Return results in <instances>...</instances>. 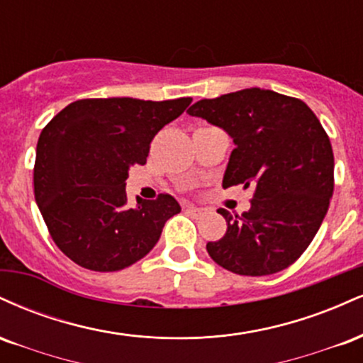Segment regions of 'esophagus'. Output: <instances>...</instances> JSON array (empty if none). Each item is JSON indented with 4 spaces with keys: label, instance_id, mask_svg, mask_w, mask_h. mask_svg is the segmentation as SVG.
I'll list each match as a JSON object with an SVG mask.
<instances>
[{
    "label": "esophagus",
    "instance_id": "esophagus-1",
    "mask_svg": "<svg viewBox=\"0 0 363 363\" xmlns=\"http://www.w3.org/2000/svg\"><path fill=\"white\" fill-rule=\"evenodd\" d=\"M186 211L187 213H191L193 216H201L203 213H205V210H203V208H199V206H193V205H189L186 208Z\"/></svg>",
    "mask_w": 363,
    "mask_h": 363
}]
</instances>
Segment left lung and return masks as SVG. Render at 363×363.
Wrapping results in <instances>:
<instances>
[{
    "mask_svg": "<svg viewBox=\"0 0 363 363\" xmlns=\"http://www.w3.org/2000/svg\"><path fill=\"white\" fill-rule=\"evenodd\" d=\"M187 114L234 140L223 187H254L249 211L218 210L227 232L206 244L211 259L245 277L289 268L318 234L335 189V157L319 119L298 99L262 89L203 99Z\"/></svg>",
    "mask_w": 363,
    "mask_h": 363,
    "instance_id": "obj_1",
    "label": "left lung"
}]
</instances>
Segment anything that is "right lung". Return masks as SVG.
Returning a JSON list of instances; mask_svg holds the SVG:
<instances>
[{
  "instance_id": "obj_1",
  "label": "right lung",
  "mask_w": 363,
  "mask_h": 363,
  "mask_svg": "<svg viewBox=\"0 0 363 363\" xmlns=\"http://www.w3.org/2000/svg\"><path fill=\"white\" fill-rule=\"evenodd\" d=\"M193 99L152 102L83 99L66 106L40 133L34 194L52 240L91 272H119L158 242L181 205L170 194L128 205L129 167L147 164L153 136Z\"/></svg>"
}]
</instances>
